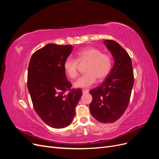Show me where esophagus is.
<instances>
[{
	"instance_id": "1",
	"label": "esophagus",
	"mask_w": 159,
	"mask_h": 159,
	"mask_svg": "<svg viewBox=\"0 0 159 159\" xmlns=\"http://www.w3.org/2000/svg\"><path fill=\"white\" fill-rule=\"evenodd\" d=\"M82 92L84 94H85V93H88L89 92V90L88 89H83L82 90Z\"/></svg>"
}]
</instances>
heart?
I'll list each match as a JSON object with an SVG mask.
<instances>
[{"mask_svg": "<svg viewBox=\"0 0 159 159\" xmlns=\"http://www.w3.org/2000/svg\"><path fill=\"white\" fill-rule=\"evenodd\" d=\"M79 64H85V74L75 81L74 86L76 88H87L93 85L97 78L102 81L110 74L112 68V59L110 56L103 54L95 48H87L79 52L77 60L68 57L64 63L66 74L74 79L78 75Z\"/></svg>", "mask_w": 159, "mask_h": 159, "instance_id": "1", "label": "heart"}]
</instances>
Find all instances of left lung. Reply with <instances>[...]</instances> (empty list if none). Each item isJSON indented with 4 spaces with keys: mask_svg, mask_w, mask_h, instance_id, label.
I'll return each mask as SVG.
<instances>
[{
    "mask_svg": "<svg viewBox=\"0 0 159 159\" xmlns=\"http://www.w3.org/2000/svg\"><path fill=\"white\" fill-rule=\"evenodd\" d=\"M103 43L113 57L114 65L103 82L89 91L93 98L89 109L98 121L111 123L116 121L125 111L134 77L131 57L123 48L111 40H105Z\"/></svg>",
    "mask_w": 159,
    "mask_h": 159,
    "instance_id": "1",
    "label": "left lung"
}]
</instances>
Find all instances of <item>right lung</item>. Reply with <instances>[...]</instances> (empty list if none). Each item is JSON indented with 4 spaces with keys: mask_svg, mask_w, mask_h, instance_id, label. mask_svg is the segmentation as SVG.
<instances>
[{
    "mask_svg": "<svg viewBox=\"0 0 159 159\" xmlns=\"http://www.w3.org/2000/svg\"><path fill=\"white\" fill-rule=\"evenodd\" d=\"M72 50L70 45L47 44L34 53L28 65L27 87L33 107L43 121L55 129L71 124L82 95L80 88L70 89L64 69Z\"/></svg>",
    "mask_w": 159,
    "mask_h": 159,
    "instance_id": "obj_1",
    "label": "right lung"
}]
</instances>
